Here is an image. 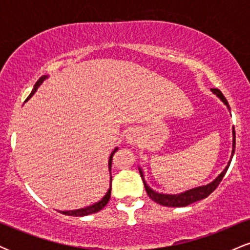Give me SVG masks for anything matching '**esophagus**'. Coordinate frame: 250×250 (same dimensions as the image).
I'll return each mask as SVG.
<instances>
[{"label":"esophagus","mask_w":250,"mask_h":250,"mask_svg":"<svg viewBox=\"0 0 250 250\" xmlns=\"http://www.w3.org/2000/svg\"><path fill=\"white\" fill-rule=\"evenodd\" d=\"M125 140L130 145H136V143H139V133L135 129H129L127 135H125Z\"/></svg>","instance_id":"obj_1"}]
</instances>
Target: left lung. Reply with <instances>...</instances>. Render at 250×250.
<instances>
[{
  "instance_id": "obj_1",
  "label": "left lung",
  "mask_w": 250,
  "mask_h": 250,
  "mask_svg": "<svg viewBox=\"0 0 250 250\" xmlns=\"http://www.w3.org/2000/svg\"><path fill=\"white\" fill-rule=\"evenodd\" d=\"M211 91H213L214 94H216V95L221 99V101L225 103L227 107H228L229 110H230V107H229L228 101H227L226 97L223 96V94L221 93L219 89L213 88V89H211ZM234 153H235V128L233 127V150H231V159H233ZM229 165H230V161H229L228 166H227V167L223 169L222 173H221L219 176H217L216 179L213 181V182L209 183V185L202 186V187H197V188L190 189V190L185 191V193L176 194V195L160 194V193H156V191H154L153 189H151L147 185V183H146L145 175H143V171H142L141 168H139V171H140V174H141L143 183H145L146 191H147L148 196L150 197L151 200L155 201L156 203H159V205L166 206V207H186V206L191 205V203L196 202V201L206 199V197L209 196V195L213 193L215 189H216L217 186L220 185L221 181H222L223 176H225V174L227 173V170H228Z\"/></svg>"
}]
</instances>
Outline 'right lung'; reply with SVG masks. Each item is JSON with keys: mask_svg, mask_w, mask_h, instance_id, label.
<instances>
[{"mask_svg": "<svg viewBox=\"0 0 250 250\" xmlns=\"http://www.w3.org/2000/svg\"><path fill=\"white\" fill-rule=\"evenodd\" d=\"M45 77H47V76H42V77H40L39 81H37V82L35 83V85H34L33 91H31L30 95L28 96V99H27V100H29L30 97L34 95V93H35V91L37 90V88L40 87V84H41V83H42L43 81H44ZM117 149H119V148H115V149H114V151H113V153H111L110 157H109V163H108V165H109V171H110V173H111V162H113V156H114V154H115L116 151H117ZM110 183H111V175H110ZM110 193H111V186H110V187H109L108 191H107V193H105L104 196H103L102 199L99 201V202L94 203V205H91V206H88V207L81 208V209H75V210L63 211L62 214H64V215H69V216H85V215L97 213V211L101 210L102 208H104V206L107 205V203H108L109 199H110Z\"/></svg>", "mask_w": 250, "mask_h": 250, "instance_id": "1", "label": "right lung"}]
</instances>
